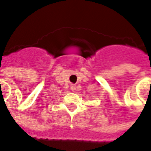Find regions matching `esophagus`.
Instances as JSON below:
<instances>
[{"label": "esophagus", "instance_id": "34e87169", "mask_svg": "<svg viewBox=\"0 0 151 151\" xmlns=\"http://www.w3.org/2000/svg\"><path fill=\"white\" fill-rule=\"evenodd\" d=\"M70 86H71V90L72 91L76 90V85H71Z\"/></svg>", "mask_w": 151, "mask_h": 151}]
</instances>
